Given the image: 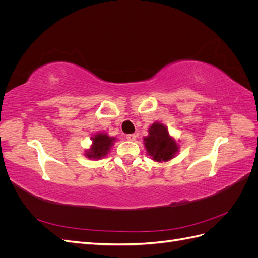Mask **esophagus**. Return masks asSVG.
I'll return each instance as SVG.
<instances>
[{
  "mask_svg": "<svg viewBox=\"0 0 258 258\" xmlns=\"http://www.w3.org/2000/svg\"><path fill=\"white\" fill-rule=\"evenodd\" d=\"M126 138H127V140H129V141H135V140L137 139V135L130 134V135H127Z\"/></svg>",
  "mask_w": 258,
  "mask_h": 258,
  "instance_id": "1",
  "label": "esophagus"
}]
</instances>
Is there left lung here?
Masks as SVG:
<instances>
[{
	"instance_id": "left-lung-1",
	"label": "left lung",
	"mask_w": 258,
	"mask_h": 258,
	"mask_svg": "<svg viewBox=\"0 0 258 258\" xmlns=\"http://www.w3.org/2000/svg\"><path fill=\"white\" fill-rule=\"evenodd\" d=\"M148 137L144 138V144L148 155L156 161H166L173 157L178 145L169 136L167 128L162 123H153L148 130Z\"/></svg>"
}]
</instances>
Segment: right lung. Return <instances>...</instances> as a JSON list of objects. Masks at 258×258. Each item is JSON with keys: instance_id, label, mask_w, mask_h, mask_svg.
Instances as JSON below:
<instances>
[{"instance_id": "1", "label": "right lung", "mask_w": 258, "mask_h": 258, "mask_svg": "<svg viewBox=\"0 0 258 258\" xmlns=\"http://www.w3.org/2000/svg\"><path fill=\"white\" fill-rule=\"evenodd\" d=\"M114 140V138H110L105 134L96 135L92 138V146L89 152H87V157L90 159H99L101 157H104L113 145Z\"/></svg>"}]
</instances>
